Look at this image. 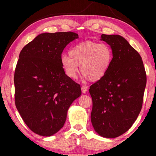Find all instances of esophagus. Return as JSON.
<instances>
[{
	"mask_svg": "<svg viewBox=\"0 0 156 156\" xmlns=\"http://www.w3.org/2000/svg\"><path fill=\"white\" fill-rule=\"evenodd\" d=\"M87 89H88V87H87L84 86V85H83V86L81 87V90H82V92H83V94L86 93L87 91Z\"/></svg>",
	"mask_w": 156,
	"mask_h": 156,
	"instance_id": "esophagus-1",
	"label": "esophagus"
}]
</instances>
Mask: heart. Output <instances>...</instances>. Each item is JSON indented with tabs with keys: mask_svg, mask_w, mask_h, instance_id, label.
<instances>
[{
	"mask_svg": "<svg viewBox=\"0 0 156 156\" xmlns=\"http://www.w3.org/2000/svg\"><path fill=\"white\" fill-rule=\"evenodd\" d=\"M69 54L61 56L60 64L70 79L77 78L80 66L86 80H100L107 74L113 61V51L109 44L89 41L76 43Z\"/></svg>",
	"mask_w": 156,
	"mask_h": 156,
	"instance_id": "b5f03b06",
	"label": "heart"
}]
</instances>
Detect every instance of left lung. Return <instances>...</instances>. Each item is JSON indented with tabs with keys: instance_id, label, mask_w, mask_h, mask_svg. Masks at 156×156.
I'll use <instances>...</instances> for the list:
<instances>
[{
	"instance_id": "8db88e82",
	"label": "left lung",
	"mask_w": 156,
	"mask_h": 156,
	"mask_svg": "<svg viewBox=\"0 0 156 156\" xmlns=\"http://www.w3.org/2000/svg\"><path fill=\"white\" fill-rule=\"evenodd\" d=\"M113 61L104 78L89 89L93 107L91 121L100 136L113 138L131 127L140 112L147 76L140 55L119 35L102 34Z\"/></svg>"
}]
</instances>
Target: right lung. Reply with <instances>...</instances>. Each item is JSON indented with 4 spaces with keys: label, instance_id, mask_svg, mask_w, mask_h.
<instances>
[{
    "label": "right lung",
    "instance_id": "obj_1",
    "mask_svg": "<svg viewBox=\"0 0 156 156\" xmlns=\"http://www.w3.org/2000/svg\"><path fill=\"white\" fill-rule=\"evenodd\" d=\"M78 38L72 31L43 33L21 50L14 73L15 104L31 131L51 136L64 126L70 105L81 95L60 64L65 47Z\"/></svg>",
    "mask_w": 156,
    "mask_h": 156
}]
</instances>
